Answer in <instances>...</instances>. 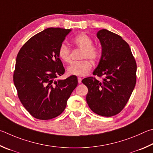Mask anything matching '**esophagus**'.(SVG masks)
<instances>
[{"instance_id":"obj_1","label":"esophagus","mask_w":153,"mask_h":153,"mask_svg":"<svg viewBox=\"0 0 153 153\" xmlns=\"http://www.w3.org/2000/svg\"><path fill=\"white\" fill-rule=\"evenodd\" d=\"M81 81H82V79L81 78V77H78V82H79V83H81Z\"/></svg>"}]
</instances>
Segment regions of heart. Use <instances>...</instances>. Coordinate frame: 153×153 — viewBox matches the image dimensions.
Segmentation results:
<instances>
[{
    "label": "heart",
    "instance_id": "1",
    "mask_svg": "<svg viewBox=\"0 0 153 153\" xmlns=\"http://www.w3.org/2000/svg\"><path fill=\"white\" fill-rule=\"evenodd\" d=\"M72 43L83 52L82 58H89L92 61L97 60L100 54V49L93 45V39L86 33L77 35L72 39ZM58 56L64 62H71V50L66 44H62L58 49ZM92 68V64L89 60H84L72 63L67 68V73L69 75L83 76Z\"/></svg>",
    "mask_w": 153,
    "mask_h": 153
}]
</instances>
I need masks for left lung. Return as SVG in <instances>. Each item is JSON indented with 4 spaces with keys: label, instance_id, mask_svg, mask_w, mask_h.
Returning <instances> with one entry per match:
<instances>
[{
    "label": "left lung",
    "instance_id": "left-lung-1",
    "mask_svg": "<svg viewBox=\"0 0 153 153\" xmlns=\"http://www.w3.org/2000/svg\"><path fill=\"white\" fill-rule=\"evenodd\" d=\"M102 52L93 75L104 76L102 81L87 77L82 82L88 88L86 97L90 109L101 116L111 117L124 108L134 89L136 63L128 43L105 29L97 33Z\"/></svg>",
    "mask_w": 153,
    "mask_h": 153
}]
</instances>
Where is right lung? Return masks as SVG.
I'll list each match as a JSON object with an SVG mask.
<instances>
[{
    "mask_svg": "<svg viewBox=\"0 0 153 153\" xmlns=\"http://www.w3.org/2000/svg\"><path fill=\"white\" fill-rule=\"evenodd\" d=\"M71 29L50 27L31 37L16 58L13 81L21 103L32 116L47 120L58 116L78 85L76 76L56 79L65 69L58 49Z\"/></svg>",
    "mask_w": 153,
    "mask_h": 153,
    "instance_id": "right-lung-1",
    "label": "right lung"
}]
</instances>
